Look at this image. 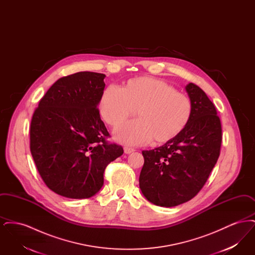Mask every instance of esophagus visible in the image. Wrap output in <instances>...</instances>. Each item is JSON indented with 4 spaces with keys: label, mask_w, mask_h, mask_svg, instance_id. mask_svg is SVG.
<instances>
[{
    "label": "esophagus",
    "mask_w": 255,
    "mask_h": 255,
    "mask_svg": "<svg viewBox=\"0 0 255 255\" xmlns=\"http://www.w3.org/2000/svg\"><path fill=\"white\" fill-rule=\"evenodd\" d=\"M134 151V149L132 148V147H128V146H125L124 147V152L126 153V154H130V153H132Z\"/></svg>",
    "instance_id": "obj_1"
}]
</instances>
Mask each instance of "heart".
<instances>
[{
	"label": "heart",
	"mask_w": 255,
	"mask_h": 255,
	"mask_svg": "<svg viewBox=\"0 0 255 255\" xmlns=\"http://www.w3.org/2000/svg\"><path fill=\"white\" fill-rule=\"evenodd\" d=\"M193 101L164 80L148 76L129 79L122 88L110 85L99 100L104 122L115 128L136 110L137 120L119 127L118 141L128 145L150 142L165 143L182 133L193 114Z\"/></svg>",
	"instance_id": "1"
}]
</instances>
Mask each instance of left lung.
<instances>
[{
    "mask_svg": "<svg viewBox=\"0 0 255 255\" xmlns=\"http://www.w3.org/2000/svg\"><path fill=\"white\" fill-rule=\"evenodd\" d=\"M185 89L194 106L186 128L165 144L142 151L139 187L156 206H179L194 198L220 156L222 126L215 105L194 83Z\"/></svg>",
    "mask_w": 255,
    "mask_h": 255,
    "instance_id": "8db88e82",
    "label": "left lung"
}]
</instances>
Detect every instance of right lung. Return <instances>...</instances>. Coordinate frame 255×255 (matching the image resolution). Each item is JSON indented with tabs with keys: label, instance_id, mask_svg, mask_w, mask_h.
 Here are the masks:
<instances>
[{
	"label": "right lung",
	"instance_id": "right-lung-1",
	"mask_svg": "<svg viewBox=\"0 0 255 255\" xmlns=\"http://www.w3.org/2000/svg\"><path fill=\"white\" fill-rule=\"evenodd\" d=\"M105 74L80 72L59 78L40 99L30 122L29 147L37 170L56 194L86 199L103 185V173L123 154L111 143L97 105Z\"/></svg>",
	"mask_w": 255,
	"mask_h": 255
}]
</instances>
